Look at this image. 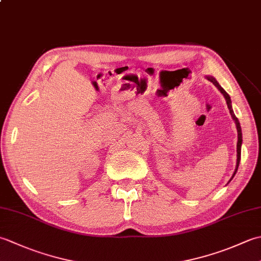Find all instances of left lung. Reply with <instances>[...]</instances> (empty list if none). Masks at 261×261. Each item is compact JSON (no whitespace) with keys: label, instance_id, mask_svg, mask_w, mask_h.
Listing matches in <instances>:
<instances>
[{"label":"left lung","instance_id":"8db88e82","mask_svg":"<svg viewBox=\"0 0 261 261\" xmlns=\"http://www.w3.org/2000/svg\"><path fill=\"white\" fill-rule=\"evenodd\" d=\"M205 79H206L207 81H210L211 83H213L214 86H216V88L223 94V96L225 98L226 101V104H228V108L230 110V114L232 116V119H233L234 123H236V126H237V131H238V142H237V165H236V169H234V173L233 175H232V177L230 178L229 182L232 180V178H233L237 170H238V167H239V164H240V159H241V146H242V131H241V126H240V122L239 120H238V118L236 116L233 110H232V104H231V98H230V95L228 93H226L222 87H221V85L218 83V81H216L214 77L212 76H205Z\"/></svg>","mask_w":261,"mask_h":261}]
</instances>
